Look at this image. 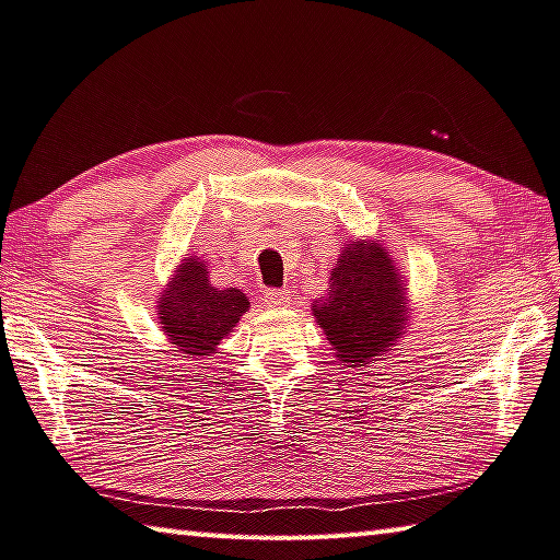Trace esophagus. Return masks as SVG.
Instances as JSON below:
<instances>
[{"instance_id": "34e87169", "label": "esophagus", "mask_w": 560, "mask_h": 560, "mask_svg": "<svg viewBox=\"0 0 560 560\" xmlns=\"http://www.w3.org/2000/svg\"><path fill=\"white\" fill-rule=\"evenodd\" d=\"M264 301H267V306L281 308V306H289L291 293L287 289H267L264 291Z\"/></svg>"}]
</instances>
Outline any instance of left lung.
<instances>
[{
  "label": "left lung",
  "instance_id": "left-lung-1",
  "mask_svg": "<svg viewBox=\"0 0 560 560\" xmlns=\"http://www.w3.org/2000/svg\"><path fill=\"white\" fill-rule=\"evenodd\" d=\"M313 315L350 368L389 350L404 330V289L386 249L377 242L345 247L328 293L313 301Z\"/></svg>",
  "mask_w": 560,
  "mask_h": 560
}]
</instances>
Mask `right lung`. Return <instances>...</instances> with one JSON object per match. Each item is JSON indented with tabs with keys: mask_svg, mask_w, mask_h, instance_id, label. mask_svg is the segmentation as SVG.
Here are the masks:
<instances>
[{
	"mask_svg": "<svg viewBox=\"0 0 560 560\" xmlns=\"http://www.w3.org/2000/svg\"><path fill=\"white\" fill-rule=\"evenodd\" d=\"M249 301L240 289H215L198 259L180 264L159 301V318L183 354H208L240 323Z\"/></svg>",
	"mask_w": 560,
	"mask_h": 560,
	"instance_id": "add662e5",
	"label": "right lung"
}]
</instances>
